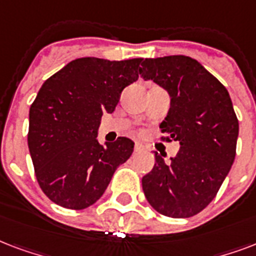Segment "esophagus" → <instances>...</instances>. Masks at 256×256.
I'll return each mask as SVG.
<instances>
[{
    "label": "esophagus",
    "mask_w": 256,
    "mask_h": 256,
    "mask_svg": "<svg viewBox=\"0 0 256 256\" xmlns=\"http://www.w3.org/2000/svg\"><path fill=\"white\" fill-rule=\"evenodd\" d=\"M146 150V146L140 144V142H136L134 144V152H144Z\"/></svg>",
    "instance_id": "34e87169"
}]
</instances>
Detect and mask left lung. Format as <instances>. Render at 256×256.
Wrapping results in <instances>:
<instances>
[{"instance_id":"1","label":"left lung","mask_w":256,"mask_h":256,"mask_svg":"<svg viewBox=\"0 0 256 256\" xmlns=\"http://www.w3.org/2000/svg\"><path fill=\"white\" fill-rule=\"evenodd\" d=\"M138 73L170 94L160 128L167 140L180 144L168 164L155 152V166L142 180L144 195L162 215L194 216L216 196L235 159L239 122L231 97L216 77L188 56L146 58Z\"/></svg>"}]
</instances>
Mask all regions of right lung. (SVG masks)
Here are the masks:
<instances>
[{
    "instance_id": "1",
    "label": "right lung",
    "mask_w": 256,
    "mask_h": 256,
    "mask_svg": "<svg viewBox=\"0 0 256 256\" xmlns=\"http://www.w3.org/2000/svg\"><path fill=\"white\" fill-rule=\"evenodd\" d=\"M142 58L82 57L49 77L29 110L28 146L40 187L56 204L84 210L106 192L134 142L97 140L102 114H112L122 89L138 78Z\"/></svg>"
}]
</instances>
